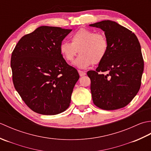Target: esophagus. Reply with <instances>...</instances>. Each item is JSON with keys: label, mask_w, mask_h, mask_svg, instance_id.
Listing matches in <instances>:
<instances>
[{"label": "esophagus", "mask_w": 151, "mask_h": 151, "mask_svg": "<svg viewBox=\"0 0 151 151\" xmlns=\"http://www.w3.org/2000/svg\"><path fill=\"white\" fill-rule=\"evenodd\" d=\"M78 73H79V75L81 76H85L86 75V73L84 71H82V70H78Z\"/></svg>", "instance_id": "1"}]
</instances>
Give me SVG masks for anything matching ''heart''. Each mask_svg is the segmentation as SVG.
Masks as SVG:
<instances>
[{
  "label": "heart",
  "instance_id": "b5f03b06",
  "mask_svg": "<svg viewBox=\"0 0 151 151\" xmlns=\"http://www.w3.org/2000/svg\"><path fill=\"white\" fill-rule=\"evenodd\" d=\"M71 43L63 42L60 51L67 62H71L78 52L81 54L75 65L81 69H86L92 63L101 62L106 55L108 49L107 37L102 33L81 28L70 37Z\"/></svg>",
  "mask_w": 151,
  "mask_h": 151
}]
</instances>
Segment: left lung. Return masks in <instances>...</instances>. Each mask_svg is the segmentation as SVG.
Listing matches in <instances>:
<instances>
[{
  "mask_svg": "<svg viewBox=\"0 0 151 151\" xmlns=\"http://www.w3.org/2000/svg\"><path fill=\"white\" fill-rule=\"evenodd\" d=\"M104 32L106 55L95 70H89L93 103L102 110L126 106L139 91L144 68L141 46L132 31L110 20L89 24Z\"/></svg>",
  "mask_w": 151,
  "mask_h": 151,
  "instance_id": "8db88e82",
  "label": "left lung"
}]
</instances>
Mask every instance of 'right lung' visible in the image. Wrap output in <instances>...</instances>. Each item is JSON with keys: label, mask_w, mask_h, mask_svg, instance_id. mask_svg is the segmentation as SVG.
Wrapping results in <instances>:
<instances>
[{"label": "right lung", "mask_w": 151, "mask_h": 151, "mask_svg": "<svg viewBox=\"0 0 151 151\" xmlns=\"http://www.w3.org/2000/svg\"><path fill=\"white\" fill-rule=\"evenodd\" d=\"M71 29L42 26L24 35L11 57L14 87L28 108L37 114L56 115L69 108L79 79L67 64L60 45Z\"/></svg>", "instance_id": "right-lung-1"}]
</instances>
